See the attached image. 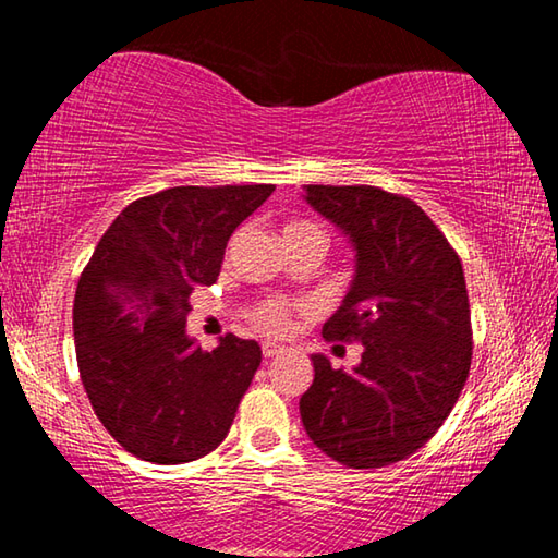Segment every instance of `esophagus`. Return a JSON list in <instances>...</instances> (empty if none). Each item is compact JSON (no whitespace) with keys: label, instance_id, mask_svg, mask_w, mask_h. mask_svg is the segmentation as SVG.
<instances>
[{"label":"esophagus","instance_id":"34e87169","mask_svg":"<svg viewBox=\"0 0 558 558\" xmlns=\"http://www.w3.org/2000/svg\"><path fill=\"white\" fill-rule=\"evenodd\" d=\"M280 352H282V347H278V344H272V342H266V344H263V356H266V359L278 356Z\"/></svg>","mask_w":558,"mask_h":558}]
</instances>
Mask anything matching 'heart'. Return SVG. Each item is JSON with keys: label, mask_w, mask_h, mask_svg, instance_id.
Returning <instances> with one entry per match:
<instances>
[{"label": "heart", "mask_w": 558, "mask_h": 558, "mask_svg": "<svg viewBox=\"0 0 558 558\" xmlns=\"http://www.w3.org/2000/svg\"><path fill=\"white\" fill-rule=\"evenodd\" d=\"M288 231H317V233H323L313 223H292V226H288ZM245 317H248V323L263 335H286L290 325H292L290 305L286 300H278V298H268V300L256 302V305L248 307Z\"/></svg>", "instance_id": "b5f03b06"}]
</instances>
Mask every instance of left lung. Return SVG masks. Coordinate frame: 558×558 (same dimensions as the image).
Masks as SVG:
<instances>
[{
    "mask_svg": "<svg viewBox=\"0 0 558 558\" xmlns=\"http://www.w3.org/2000/svg\"><path fill=\"white\" fill-rule=\"evenodd\" d=\"M305 199L356 248V276L327 319V342L364 344L352 374L315 354L300 399L315 446L347 468H384L426 446L456 405L472 362L465 272L409 196L379 186L307 184Z\"/></svg>",
    "mask_w": 558,
    "mask_h": 558,
    "instance_id": "obj_1",
    "label": "left lung"
}]
</instances>
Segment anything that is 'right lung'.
Returning <instances> with one entry per match:
<instances>
[{
  "mask_svg": "<svg viewBox=\"0 0 558 558\" xmlns=\"http://www.w3.org/2000/svg\"><path fill=\"white\" fill-rule=\"evenodd\" d=\"M272 184L172 186L122 209L83 268L73 300L75 359L98 421L157 465L209 456L260 366L235 335L202 352L186 337L189 295L219 278L226 243Z\"/></svg>",
  "mask_w": 558,
  "mask_h": 558,
  "instance_id": "1",
  "label": "right lung"
}]
</instances>
